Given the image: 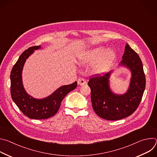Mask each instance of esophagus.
<instances>
[{
    "label": "esophagus",
    "mask_w": 157,
    "mask_h": 157,
    "mask_svg": "<svg viewBox=\"0 0 157 157\" xmlns=\"http://www.w3.org/2000/svg\"><path fill=\"white\" fill-rule=\"evenodd\" d=\"M86 80L84 79V78H79L78 79V85L79 86H84L85 84H86Z\"/></svg>",
    "instance_id": "1"
}]
</instances>
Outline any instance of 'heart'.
I'll list each match as a JSON object with an SVG mask.
<instances>
[{"instance_id": "b5f03b06", "label": "heart", "mask_w": 157, "mask_h": 157, "mask_svg": "<svg viewBox=\"0 0 157 157\" xmlns=\"http://www.w3.org/2000/svg\"><path fill=\"white\" fill-rule=\"evenodd\" d=\"M116 58L114 52L99 47L87 50L78 56V61L81 64H89L95 63L93 71L95 74L102 75L107 72Z\"/></svg>"}]
</instances>
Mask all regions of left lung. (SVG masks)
Masks as SVG:
<instances>
[{
    "label": "left lung",
    "instance_id": "1",
    "mask_svg": "<svg viewBox=\"0 0 157 157\" xmlns=\"http://www.w3.org/2000/svg\"><path fill=\"white\" fill-rule=\"evenodd\" d=\"M131 72L128 89L123 94H117L110 87L112 71L103 76H97L89 79L87 83L91 88L93 108L100 117L117 121L132 114L138 107L145 88V76L142 62L138 54L127 43L122 60L119 63Z\"/></svg>",
    "mask_w": 157,
    "mask_h": 157
}]
</instances>
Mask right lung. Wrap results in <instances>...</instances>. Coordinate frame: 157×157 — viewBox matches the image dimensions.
I'll return each mask as SVG.
<instances>
[{
    "label": "right lung",
    "mask_w": 157,
    "mask_h": 157,
    "mask_svg": "<svg viewBox=\"0 0 157 157\" xmlns=\"http://www.w3.org/2000/svg\"><path fill=\"white\" fill-rule=\"evenodd\" d=\"M41 46L32 47L24 51L13 66L10 73V93L13 101L24 115L32 119H45L56 114L61 101L77 87V82L59 87L49 96L36 99L25 90L22 82V71L26 59Z\"/></svg>",
    "instance_id": "add662e5"
}]
</instances>
